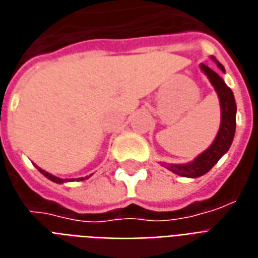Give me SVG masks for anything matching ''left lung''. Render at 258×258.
<instances>
[{
  "instance_id": "8db88e82",
  "label": "left lung",
  "mask_w": 258,
  "mask_h": 258,
  "mask_svg": "<svg viewBox=\"0 0 258 258\" xmlns=\"http://www.w3.org/2000/svg\"><path fill=\"white\" fill-rule=\"evenodd\" d=\"M212 60L223 73H225V69L223 67V64L220 61H217V59L214 56H212ZM201 70L208 77V80L210 81V84L213 85L216 93L219 96L220 108H221V121H220V129L217 132V136L214 139V142L202 154H199L194 161L188 163H163L165 168L169 169L174 174L181 176V177L197 178L206 174L216 163L219 162L220 158L228 151L235 136L236 103H235L232 90L227 86V84L220 77L219 73L213 71L206 64H201Z\"/></svg>"
}]
</instances>
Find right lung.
Wrapping results in <instances>:
<instances>
[{
	"instance_id": "obj_1",
	"label": "right lung",
	"mask_w": 258,
	"mask_h": 258,
	"mask_svg": "<svg viewBox=\"0 0 258 258\" xmlns=\"http://www.w3.org/2000/svg\"><path fill=\"white\" fill-rule=\"evenodd\" d=\"M35 168L38 169L39 172L42 173V174H44L45 177H46V178H49L50 181H53V183L63 184V183H67V181H71V180H74V178H71V180H70V178H60V177H56V176H53V174H50V173L45 172L44 169L38 168V166H37V165H35ZM85 178H89V177H88V176H86V177H80V178H77V180H85Z\"/></svg>"
}]
</instances>
